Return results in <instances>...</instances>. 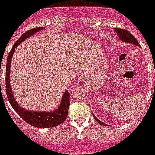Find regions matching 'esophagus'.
Returning a JSON list of instances; mask_svg holds the SVG:
<instances>
[{
  "instance_id": "obj_1",
  "label": "esophagus",
  "mask_w": 155,
  "mask_h": 155,
  "mask_svg": "<svg viewBox=\"0 0 155 155\" xmlns=\"http://www.w3.org/2000/svg\"><path fill=\"white\" fill-rule=\"evenodd\" d=\"M86 80L87 79L85 76H82V77H80V79H79L78 83H79V84L81 85V86H85V84H86Z\"/></svg>"
}]
</instances>
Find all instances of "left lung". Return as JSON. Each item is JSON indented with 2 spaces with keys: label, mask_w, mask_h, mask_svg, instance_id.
<instances>
[{
  "label": "left lung",
  "mask_w": 155,
  "mask_h": 155,
  "mask_svg": "<svg viewBox=\"0 0 155 155\" xmlns=\"http://www.w3.org/2000/svg\"><path fill=\"white\" fill-rule=\"evenodd\" d=\"M114 31H115V32L118 34L119 39H120L122 41L126 43H130V44H133V45H137V46H139V42H138V41H137L136 39H135V37H134L130 32H128V31H127V30L125 29H123V28H114ZM93 117H94V119H95V120H96V122L99 123V124H101V125L103 126H106L105 123L101 122L100 120H99L94 114H93Z\"/></svg>",
  "instance_id": "left-lung-1"
}]
</instances>
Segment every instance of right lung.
Wrapping results in <instances>:
<instances>
[{
  "mask_svg": "<svg viewBox=\"0 0 155 155\" xmlns=\"http://www.w3.org/2000/svg\"><path fill=\"white\" fill-rule=\"evenodd\" d=\"M43 29V28H34L32 29L28 30L22 35L19 38L13 45L12 48L8 53V60L6 63V71H5V85H6V92L7 96L11 106L25 122L30 124L32 127L40 128H48L54 127L56 126L60 125L65 121L68 114V107L70 105V95H69L68 91H66L64 93L63 98L61 99L60 104L59 107L56 110L50 112H43V111H30V110H25L21 107L17 102L15 100L13 95H12V91L10 87V67H11V60H12V55L14 53L15 49L18 46L21 42H23L25 39L29 37L32 35L35 34L36 32L41 31Z\"/></svg>",
  "mask_w": 155,
  "mask_h": 155,
  "instance_id": "1",
  "label": "right lung"
}]
</instances>
